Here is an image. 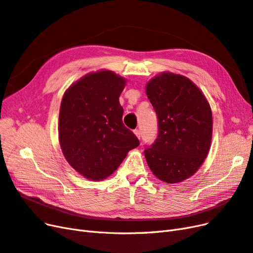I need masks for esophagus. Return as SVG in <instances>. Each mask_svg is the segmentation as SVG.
<instances>
[{
	"instance_id": "obj_1",
	"label": "esophagus",
	"mask_w": 253,
	"mask_h": 253,
	"mask_svg": "<svg viewBox=\"0 0 253 253\" xmlns=\"http://www.w3.org/2000/svg\"><path fill=\"white\" fill-rule=\"evenodd\" d=\"M133 132H134V134L136 135V137H137V138H140V137H141V132H140V130H138V129H135Z\"/></svg>"
}]
</instances>
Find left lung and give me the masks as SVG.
<instances>
[{
	"label": "left lung",
	"mask_w": 253,
	"mask_h": 253,
	"mask_svg": "<svg viewBox=\"0 0 253 253\" xmlns=\"http://www.w3.org/2000/svg\"><path fill=\"white\" fill-rule=\"evenodd\" d=\"M157 112L159 134L144 153L159 180L174 184L192 176L208 156L212 112L206 96L191 80L164 71L146 85Z\"/></svg>",
	"instance_id": "left-lung-1"
}]
</instances>
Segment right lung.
<instances>
[{
  "label": "right lung",
  "mask_w": 253,
  "mask_h": 253,
  "mask_svg": "<svg viewBox=\"0 0 253 253\" xmlns=\"http://www.w3.org/2000/svg\"><path fill=\"white\" fill-rule=\"evenodd\" d=\"M126 79L113 71L90 72L70 85L61 102L59 141L68 164L101 181L111 175L140 142L123 124L119 97Z\"/></svg>",
  "instance_id": "1"
}]
</instances>
